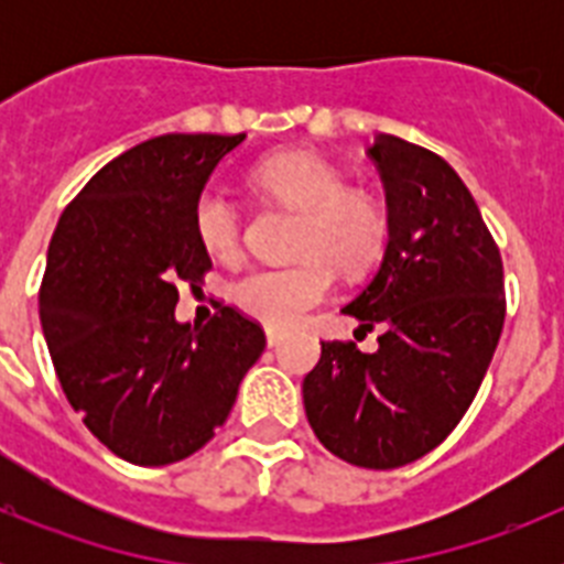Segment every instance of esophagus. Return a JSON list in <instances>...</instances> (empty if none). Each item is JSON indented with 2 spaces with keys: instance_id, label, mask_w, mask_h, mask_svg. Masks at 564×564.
Returning <instances> with one entry per match:
<instances>
[{
  "instance_id": "1",
  "label": "esophagus",
  "mask_w": 564,
  "mask_h": 564,
  "mask_svg": "<svg viewBox=\"0 0 564 564\" xmlns=\"http://www.w3.org/2000/svg\"><path fill=\"white\" fill-rule=\"evenodd\" d=\"M265 338H268V347H276V344L282 341V338H285V333L276 330V327H268V330H265Z\"/></svg>"
}]
</instances>
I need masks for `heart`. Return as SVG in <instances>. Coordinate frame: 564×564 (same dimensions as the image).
<instances>
[{
  "label": "heart",
  "instance_id": "heart-1",
  "mask_svg": "<svg viewBox=\"0 0 564 564\" xmlns=\"http://www.w3.org/2000/svg\"><path fill=\"white\" fill-rule=\"evenodd\" d=\"M251 183L271 200L302 214L296 257L288 268H259L234 285V299L248 316L268 327L293 325L322 305L333 291V268L344 276L370 271L387 248V214L376 197L347 188L344 174L307 152L268 158ZM197 242L220 262L242 257V214L220 192H203L194 203Z\"/></svg>",
  "mask_w": 564,
  "mask_h": 564
}]
</instances>
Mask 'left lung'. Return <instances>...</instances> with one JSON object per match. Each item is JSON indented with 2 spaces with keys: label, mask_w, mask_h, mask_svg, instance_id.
<instances>
[{
  "label": "left lung",
  "mask_w": 564,
  "mask_h": 564,
  "mask_svg": "<svg viewBox=\"0 0 564 564\" xmlns=\"http://www.w3.org/2000/svg\"><path fill=\"white\" fill-rule=\"evenodd\" d=\"M390 242L344 313L376 352L322 341L302 383L311 430L361 468H398L446 441L475 401L506 322L502 259L475 197L430 149L378 134Z\"/></svg>",
  "instance_id": "8db88e82"
}]
</instances>
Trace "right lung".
<instances>
[{"label":"right lung","instance_id":"1","mask_svg":"<svg viewBox=\"0 0 564 564\" xmlns=\"http://www.w3.org/2000/svg\"><path fill=\"white\" fill-rule=\"evenodd\" d=\"M246 134H161L118 154L73 197L50 239L39 316L69 406L112 455L166 466L203 449L265 350L262 327L223 305L174 318L177 282L212 259L194 203Z\"/></svg>","mask_w":564,"mask_h":564}]
</instances>
